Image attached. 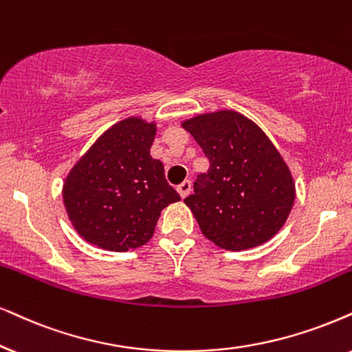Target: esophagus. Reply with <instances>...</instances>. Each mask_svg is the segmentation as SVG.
Segmentation results:
<instances>
[{"label": "esophagus", "mask_w": 352, "mask_h": 352, "mask_svg": "<svg viewBox=\"0 0 352 352\" xmlns=\"http://www.w3.org/2000/svg\"><path fill=\"white\" fill-rule=\"evenodd\" d=\"M190 190H191V182L190 180H184L179 186H177V191H179V195L182 198H185L186 195L190 193Z\"/></svg>", "instance_id": "1"}]
</instances>
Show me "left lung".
Masks as SVG:
<instances>
[{
  "label": "left lung",
  "instance_id": "left-lung-1",
  "mask_svg": "<svg viewBox=\"0 0 352 352\" xmlns=\"http://www.w3.org/2000/svg\"><path fill=\"white\" fill-rule=\"evenodd\" d=\"M182 126L209 159L184 199L204 237L230 252L273 239L294 204L296 184L265 131L235 110L197 115Z\"/></svg>",
  "mask_w": 352,
  "mask_h": 352
}]
</instances>
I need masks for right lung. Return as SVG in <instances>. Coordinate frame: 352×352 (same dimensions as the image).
Instances as JSON below:
<instances>
[{"label":"right lung","instance_id":"obj_1","mask_svg":"<svg viewBox=\"0 0 352 352\" xmlns=\"http://www.w3.org/2000/svg\"><path fill=\"white\" fill-rule=\"evenodd\" d=\"M155 122L128 117L112 124L71 168L63 203L76 232L110 252L149 242L164 208L180 201L161 161L151 157Z\"/></svg>","mask_w":352,"mask_h":352}]
</instances>
